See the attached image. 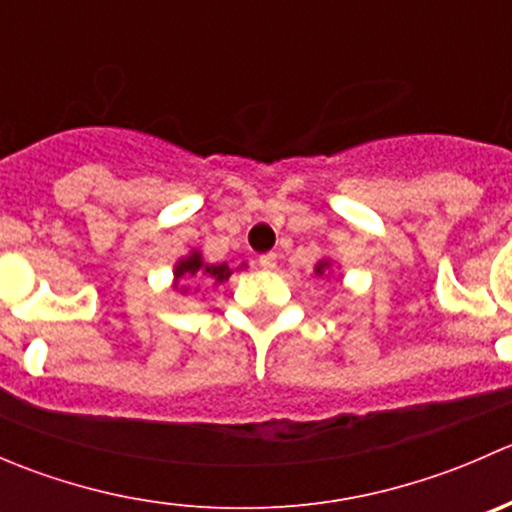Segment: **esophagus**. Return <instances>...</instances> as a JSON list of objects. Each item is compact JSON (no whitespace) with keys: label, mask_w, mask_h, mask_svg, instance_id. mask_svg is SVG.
<instances>
[{"label":"esophagus","mask_w":512,"mask_h":512,"mask_svg":"<svg viewBox=\"0 0 512 512\" xmlns=\"http://www.w3.org/2000/svg\"><path fill=\"white\" fill-rule=\"evenodd\" d=\"M260 267H262V270H267V272L275 270V267H277V255H275V252H267V255H262L260 257Z\"/></svg>","instance_id":"1"}]
</instances>
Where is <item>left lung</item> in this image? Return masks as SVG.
Returning a JSON list of instances; mask_svg holds the SVG:
<instances>
[{
    "label": "left lung",
    "instance_id": "obj_1",
    "mask_svg": "<svg viewBox=\"0 0 512 512\" xmlns=\"http://www.w3.org/2000/svg\"><path fill=\"white\" fill-rule=\"evenodd\" d=\"M314 275L317 277L327 275V280H329V275H332V260H319L317 265H314Z\"/></svg>",
    "mask_w": 512,
    "mask_h": 512
}]
</instances>
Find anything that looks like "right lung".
Masks as SVG:
<instances>
[{
	"instance_id": "add662e5",
	"label": "right lung",
	"mask_w": 512,
	"mask_h": 512,
	"mask_svg": "<svg viewBox=\"0 0 512 512\" xmlns=\"http://www.w3.org/2000/svg\"><path fill=\"white\" fill-rule=\"evenodd\" d=\"M245 267H247L245 262H240V267H230L227 262H220V265H208V262L203 260V252L193 250L175 262L173 289L175 292L188 294L190 289H193L189 287L191 284L194 285L195 292H198V287H205V285H223L232 272L245 270ZM188 281L191 282L189 286L187 285Z\"/></svg>"
}]
</instances>
